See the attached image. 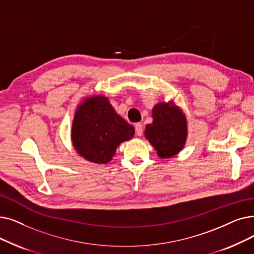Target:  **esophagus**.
<instances>
[{
    "mask_svg": "<svg viewBox=\"0 0 254 254\" xmlns=\"http://www.w3.org/2000/svg\"><path fill=\"white\" fill-rule=\"evenodd\" d=\"M135 130H136V134L138 136H142V134H143V125L140 124V123L136 124L135 125Z\"/></svg>",
    "mask_w": 254,
    "mask_h": 254,
    "instance_id": "1",
    "label": "esophagus"
}]
</instances>
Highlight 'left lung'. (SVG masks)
<instances>
[{"label": "left lung", "mask_w": 254, "mask_h": 254, "mask_svg": "<svg viewBox=\"0 0 254 254\" xmlns=\"http://www.w3.org/2000/svg\"><path fill=\"white\" fill-rule=\"evenodd\" d=\"M172 104H158L152 110V124L145 127V137L161 158L180 152L187 138V121L179 108Z\"/></svg>", "instance_id": "left-lung-1"}]
</instances>
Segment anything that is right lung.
I'll return each mask as SVG.
<instances>
[{"mask_svg": "<svg viewBox=\"0 0 254 254\" xmlns=\"http://www.w3.org/2000/svg\"><path fill=\"white\" fill-rule=\"evenodd\" d=\"M134 134V127L115 112L108 98L94 96L87 98L76 111L71 138L82 157L106 164L112 160L120 143L131 139Z\"/></svg>", "mask_w": 254, "mask_h": 254, "instance_id": "right-lung-1", "label": "right lung"}]
</instances>
